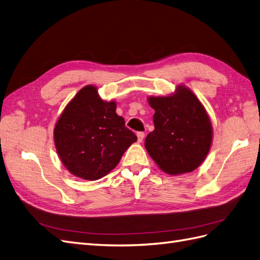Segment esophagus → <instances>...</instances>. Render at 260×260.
Listing matches in <instances>:
<instances>
[{
  "instance_id": "34e87169",
  "label": "esophagus",
  "mask_w": 260,
  "mask_h": 260,
  "mask_svg": "<svg viewBox=\"0 0 260 260\" xmlns=\"http://www.w3.org/2000/svg\"><path fill=\"white\" fill-rule=\"evenodd\" d=\"M144 132H138L137 133V137H138V141H139V142H142V141H143V139H144Z\"/></svg>"
}]
</instances>
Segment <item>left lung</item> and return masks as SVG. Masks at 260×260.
Wrapping results in <instances>:
<instances>
[{
  "instance_id": "left-lung-1",
  "label": "left lung",
  "mask_w": 260,
  "mask_h": 260,
  "mask_svg": "<svg viewBox=\"0 0 260 260\" xmlns=\"http://www.w3.org/2000/svg\"><path fill=\"white\" fill-rule=\"evenodd\" d=\"M155 109V129L145 139V148L159 168L170 175L198 168L209 152L212 129L201 102L185 86L171 96L149 98Z\"/></svg>"
}]
</instances>
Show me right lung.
I'll return each instance as SVG.
<instances>
[{
  "label": "right lung",
  "mask_w": 260,
  "mask_h": 260,
  "mask_svg": "<svg viewBox=\"0 0 260 260\" xmlns=\"http://www.w3.org/2000/svg\"><path fill=\"white\" fill-rule=\"evenodd\" d=\"M60 160L76 177L98 180L113 170L137 136L116 114L115 102L102 101L86 85L67 105L55 125Z\"/></svg>",
  "instance_id": "1"
}]
</instances>
